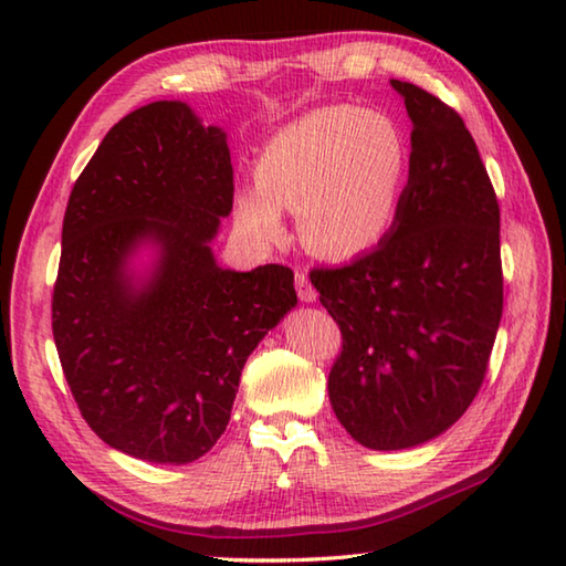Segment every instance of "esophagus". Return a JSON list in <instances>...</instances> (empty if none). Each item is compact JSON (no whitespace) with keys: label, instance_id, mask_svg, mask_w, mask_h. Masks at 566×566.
<instances>
[{"label":"esophagus","instance_id":"obj_1","mask_svg":"<svg viewBox=\"0 0 566 566\" xmlns=\"http://www.w3.org/2000/svg\"><path fill=\"white\" fill-rule=\"evenodd\" d=\"M294 286H296V294H300L302 302H317V290L310 284V276H306L304 270L294 272Z\"/></svg>","mask_w":566,"mask_h":566}]
</instances>
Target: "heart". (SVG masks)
I'll return each instance as SVG.
<instances>
[{
	"mask_svg": "<svg viewBox=\"0 0 566 566\" xmlns=\"http://www.w3.org/2000/svg\"><path fill=\"white\" fill-rule=\"evenodd\" d=\"M409 155L397 124L379 112L322 107L280 129L256 157V187L237 191L234 214L249 237L274 242L282 209L300 212L306 247L354 256L395 224Z\"/></svg>",
	"mask_w": 566,
	"mask_h": 566,
	"instance_id": "obj_1",
	"label": "heart"
}]
</instances>
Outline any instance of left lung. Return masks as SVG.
Returning a JSON list of instances; mask_svg holds the SVG:
<instances>
[{"label":"left lung","instance_id":"obj_1","mask_svg":"<svg viewBox=\"0 0 566 566\" xmlns=\"http://www.w3.org/2000/svg\"><path fill=\"white\" fill-rule=\"evenodd\" d=\"M411 129L409 179L387 237L352 264L312 270L339 324L329 401L381 452L447 432L472 405L502 319L500 202L459 114L391 80Z\"/></svg>","mask_w":566,"mask_h":566}]
</instances>
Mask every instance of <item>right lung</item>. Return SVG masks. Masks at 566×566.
<instances>
[{"instance_id": "add662e5", "label": "right lung", "mask_w": 566, "mask_h": 566, "mask_svg": "<svg viewBox=\"0 0 566 566\" xmlns=\"http://www.w3.org/2000/svg\"><path fill=\"white\" fill-rule=\"evenodd\" d=\"M227 134L185 102L119 119L74 181L52 332L82 417L155 464L195 462L224 434L244 361L296 304L290 266L232 272L209 242L232 212ZM158 249L147 277L128 260Z\"/></svg>"}]
</instances>
